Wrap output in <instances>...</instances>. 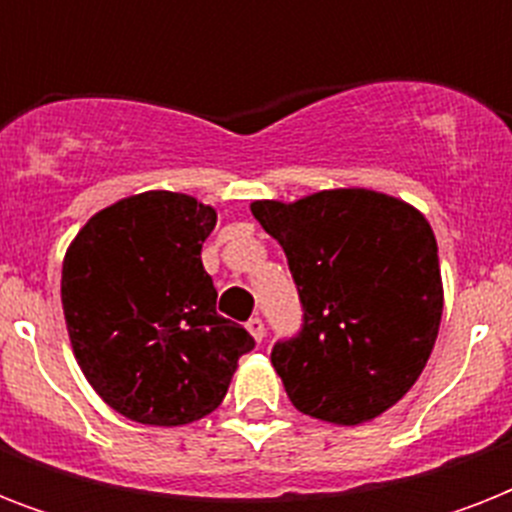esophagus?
Here are the masks:
<instances>
[{"mask_svg": "<svg viewBox=\"0 0 512 512\" xmlns=\"http://www.w3.org/2000/svg\"><path fill=\"white\" fill-rule=\"evenodd\" d=\"M247 329H249V335L255 337V342L257 345H260V342H263V337H265V324H263V319H249L247 321Z\"/></svg>", "mask_w": 512, "mask_h": 512, "instance_id": "obj_1", "label": "esophagus"}]
</instances>
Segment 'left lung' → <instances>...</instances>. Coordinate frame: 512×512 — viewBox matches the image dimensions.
Returning <instances> with one entry per match:
<instances>
[{
	"label": "left lung",
	"instance_id": "1",
	"mask_svg": "<svg viewBox=\"0 0 512 512\" xmlns=\"http://www.w3.org/2000/svg\"><path fill=\"white\" fill-rule=\"evenodd\" d=\"M287 252L305 308L271 364L313 420L364 425L412 390L436 345L444 281L433 228L409 201L329 188L249 204Z\"/></svg>",
	"mask_w": 512,
	"mask_h": 512
}]
</instances>
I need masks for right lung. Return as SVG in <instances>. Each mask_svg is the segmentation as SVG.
<instances>
[{
    "label": "right lung",
    "mask_w": 512,
    "mask_h": 512,
    "mask_svg": "<svg viewBox=\"0 0 512 512\" xmlns=\"http://www.w3.org/2000/svg\"><path fill=\"white\" fill-rule=\"evenodd\" d=\"M217 209L143 191L100 209L68 244L60 303L76 364L114 412L180 428L215 412L249 332L217 313L201 244Z\"/></svg>",
    "instance_id": "add662e5"
}]
</instances>
